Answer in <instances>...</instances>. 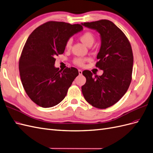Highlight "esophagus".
<instances>
[{"label": "esophagus", "mask_w": 153, "mask_h": 153, "mask_svg": "<svg viewBox=\"0 0 153 153\" xmlns=\"http://www.w3.org/2000/svg\"><path fill=\"white\" fill-rule=\"evenodd\" d=\"M78 74H79L80 75L82 74V71L81 69H78Z\"/></svg>", "instance_id": "1"}]
</instances>
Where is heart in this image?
I'll return each mask as SVG.
<instances>
[{
	"instance_id": "b5f03b06",
	"label": "heart",
	"mask_w": 153,
	"mask_h": 153,
	"mask_svg": "<svg viewBox=\"0 0 153 153\" xmlns=\"http://www.w3.org/2000/svg\"><path fill=\"white\" fill-rule=\"evenodd\" d=\"M80 39L82 41V42H83L86 46H89L91 44H93L94 40V35L91 32H85L82 34ZM71 47V40L69 39L67 41L66 44H65V48L67 49H69ZM85 60H87V59H84V58H76L74 60V63L76 65H79V66H82L84 65Z\"/></svg>"
}]
</instances>
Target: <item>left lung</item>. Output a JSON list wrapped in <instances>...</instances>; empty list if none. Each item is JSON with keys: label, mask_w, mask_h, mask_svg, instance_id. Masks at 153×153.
Wrapping results in <instances>:
<instances>
[{"label": "left lung", "mask_w": 153, "mask_h": 153, "mask_svg": "<svg viewBox=\"0 0 153 153\" xmlns=\"http://www.w3.org/2000/svg\"><path fill=\"white\" fill-rule=\"evenodd\" d=\"M100 34L101 46L96 66L103 70L102 75L93 76L89 70L82 74L86 78L82 86L85 100L98 109H106L124 95L131 82L133 55L125 34L108 20L82 23Z\"/></svg>", "instance_id": "8db88e82"}]
</instances>
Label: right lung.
Returning <instances> with one entry per match:
<instances>
[{
	"mask_svg": "<svg viewBox=\"0 0 153 153\" xmlns=\"http://www.w3.org/2000/svg\"><path fill=\"white\" fill-rule=\"evenodd\" d=\"M82 30L80 24L49 21L29 36L19 68L25 91L36 104L51 107L66 96L78 71L73 67L59 71L55 67V56L64 53L67 41Z\"/></svg>",
	"mask_w": 153,
	"mask_h": 153,
	"instance_id": "obj_1",
	"label": "right lung"
}]
</instances>
